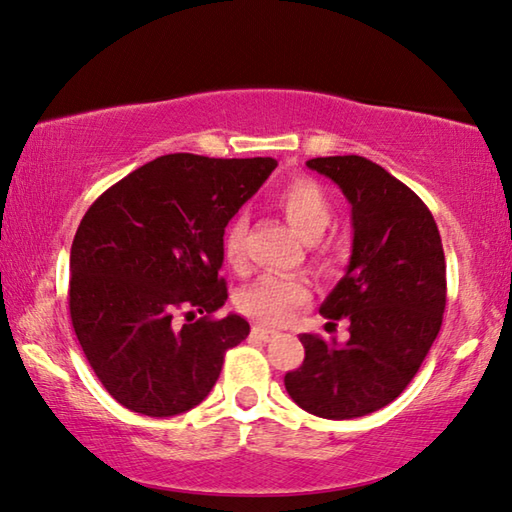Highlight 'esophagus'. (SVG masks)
Returning <instances> with one entry per match:
<instances>
[{"instance_id":"1","label":"esophagus","mask_w":512,"mask_h":512,"mask_svg":"<svg viewBox=\"0 0 512 512\" xmlns=\"http://www.w3.org/2000/svg\"><path fill=\"white\" fill-rule=\"evenodd\" d=\"M274 335L276 333L270 331V329H265V326H251V338H256V340H261V342L272 340Z\"/></svg>"}]
</instances>
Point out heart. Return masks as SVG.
Here are the masks:
<instances>
[{
	"label": "heart",
	"mask_w": 512,
	"mask_h": 512,
	"mask_svg": "<svg viewBox=\"0 0 512 512\" xmlns=\"http://www.w3.org/2000/svg\"><path fill=\"white\" fill-rule=\"evenodd\" d=\"M274 204L286 217L288 224L301 238L315 240L326 231L333 220V201L320 183L311 177H295L281 186L274 195ZM245 217H233L222 238L224 261L231 267L245 263ZM324 256L331 251L324 249ZM311 297V288L301 276L263 274L261 279L242 288L236 297V306L251 320L267 326L288 324L301 306Z\"/></svg>",
	"instance_id": "b5f03b06"
}]
</instances>
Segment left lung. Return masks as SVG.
Segmentation results:
<instances>
[{
	"label": "left lung",
	"instance_id": "8db88e82",
	"mask_svg": "<svg viewBox=\"0 0 512 512\" xmlns=\"http://www.w3.org/2000/svg\"><path fill=\"white\" fill-rule=\"evenodd\" d=\"M351 204L354 245L347 272L324 299L331 326L349 322L345 345L301 333L304 363L286 390L324 420L370 415L395 401L438 338L447 304V265L438 224L424 201L363 156L311 158Z\"/></svg>",
	"mask_w": 512,
	"mask_h": 512
}]
</instances>
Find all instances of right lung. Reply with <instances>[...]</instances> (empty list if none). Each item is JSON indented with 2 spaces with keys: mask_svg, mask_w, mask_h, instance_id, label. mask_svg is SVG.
<instances>
[{
  "mask_svg": "<svg viewBox=\"0 0 512 512\" xmlns=\"http://www.w3.org/2000/svg\"><path fill=\"white\" fill-rule=\"evenodd\" d=\"M274 167V158L167 154L83 215L70 251V317L97 379L124 408L149 417L195 408L226 349L249 335L245 317H213L229 297L217 276L222 238Z\"/></svg>",
  "mask_w": 512,
  "mask_h": 512,
  "instance_id": "1",
  "label": "right lung"
}]
</instances>
